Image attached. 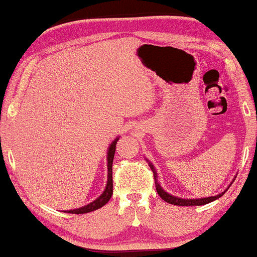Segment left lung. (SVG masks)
Listing matches in <instances>:
<instances>
[{"label":"left lung","instance_id":"1","mask_svg":"<svg viewBox=\"0 0 257 257\" xmlns=\"http://www.w3.org/2000/svg\"><path fill=\"white\" fill-rule=\"evenodd\" d=\"M149 166L154 172V178H155V184H156L157 193L160 194V197L162 198V199L165 200L166 202H169V204H171V205H177V206H201V205H206V204H208V202L219 199V198L222 197L223 193L226 192V191H225V192L220 193V194H218V196H213V197H208V198H200V199H182V198L171 196V194L165 192V191L161 187L160 183H158V180H157V172H156V170H155L154 165L149 163ZM230 184H232V183H230Z\"/></svg>","mask_w":257,"mask_h":257}]
</instances>
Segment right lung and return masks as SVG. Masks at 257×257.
<instances>
[{"mask_svg": "<svg viewBox=\"0 0 257 257\" xmlns=\"http://www.w3.org/2000/svg\"><path fill=\"white\" fill-rule=\"evenodd\" d=\"M118 141L117 139H115L111 144L108 148V153H107V168H108V179H107V185L106 189H104L103 193L101 196L92 201L91 204L82 206L80 208L77 209H70V211H64L66 213H72V214H84V213H88L92 211H95V209L102 207L107 204L109 199L111 198V194H113V160H114V155H115V149H116V142Z\"/></svg>", "mask_w": 257, "mask_h": 257, "instance_id": "add662e5", "label": "right lung"}]
</instances>
